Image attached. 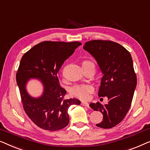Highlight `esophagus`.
Masks as SVG:
<instances>
[{
  "mask_svg": "<svg viewBox=\"0 0 150 150\" xmlns=\"http://www.w3.org/2000/svg\"><path fill=\"white\" fill-rule=\"evenodd\" d=\"M81 105H83V106H84V107H89V104H88V103H87V102H83V101H82Z\"/></svg>",
  "mask_w": 150,
  "mask_h": 150,
  "instance_id": "esophagus-1",
  "label": "esophagus"
}]
</instances>
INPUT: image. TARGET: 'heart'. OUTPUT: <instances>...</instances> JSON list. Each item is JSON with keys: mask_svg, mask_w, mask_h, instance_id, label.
Returning a JSON list of instances; mask_svg holds the SVG:
<instances>
[{"mask_svg": "<svg viewBox=\"0 0 150 150\" xmlns=\"http://www.w3.org/2000/svg\"><path fill=\"white\" fill-rule=\"evenodd\" d=\"M82 67H89L93 69L94 71L95 65L94 62L90 60H85L82 63ZM94 88L92 86L88 84H81V85H75L71 88L70 92L71 94L77 98L85 100L90 97V94L93 92Z\"/></svg>", "mask_w": 150, "mask_h": 150, "instance_id": "b5f03b06", "label": "heart"}]
</instances>
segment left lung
<instances>
[{
  "label": "left lung",
  "instance_id": "1",
  "mask_svg": "<svg viewBox=\"0 0 150 150\" xmlns=\"http://www.w3.org/2000/svg\"><path fill=\"white\" fill-rule=\"evenodd\" d=\"M83 49L95 58L103 76L98 96H107L108 103H90L94 111L103 113L98 127L111 128L122 121L129 110L137 86V76L130 52L119 43L111 41L92 40Z\"/></svg>",
  "mask_w": 150,
  "mask_h": 150
}]
</instances>
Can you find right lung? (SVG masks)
Listing matches in <instances>:
<instances>
[{"label":"right lung","instance_id":"right-lung-1","mask_svg":"<svg viewBox=\"0 0 150 150\" xmlns=\"http://www.w3.org/2000/svg\"><path fill=\"white\" fill-rule=\"evenodd\" d=\"M81 43L80 42L43 41L23 55L16 73L23 107L27 115L42 129L55 131L66 127L69 122L68 109L80 105L76 98L64 99L67 91L60 86L59 70ZM30 79H39L44 92L38 98L30 96L25 86Z\"/></svg>","mask_w":150,"mask_h":150}]
</instances>
